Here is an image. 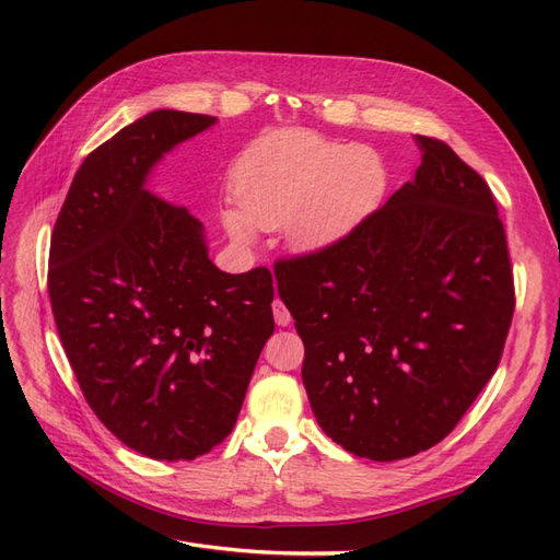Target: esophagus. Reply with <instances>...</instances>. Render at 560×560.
<instances>
[{
	"label": "esophagus",
	"mask_w": 560,
	"mask_h": 560,
	"mask_svg": "<svg viewBox=\"0 0 560 560\" xmlns=\"http://www.w3.org/2000/svg\"><path fill=\"white\" fill-rule=\"evenodd\" d=\"M273 317H276V325H278V327H287V325H290V322H292L290 311H287V306H284V303H282L280 299L273 301Z\"/></svg>",
	"instance_id": "34e87169"
}]
</instances>
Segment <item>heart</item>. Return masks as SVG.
Listing matches in <instances>:
<instances>
[{
  "instance_id": "b5f03b06",
  "label": "heart",
  "mask_w": 560,
  "mask_h": 560,
  "mask_svg": "<svg viewBox=\"0 0 560 560\" xmlns=\"http://www.w3.org/2000/svg\"><path fill=\"white\" fill-rule=\"evenodd\" d=\"M385 186L381 159L313 132H280L252 147L233 171L238 210L224 212L235 241L287 224V241L319 252L358 226L378 206Z\"/></svg>"
}]
</instances>
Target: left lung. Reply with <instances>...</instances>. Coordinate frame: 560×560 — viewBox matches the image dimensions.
Wrapping results in <instances>:
<instances>
[{
    "label": "left lung",
    "mask_w": 560,
    "mask_h": 560,
    "mask_svg": "<svg viewBox=\"0 0 560 560\" xmlns=\"http://www.w3.org/2000/svg\"><path fill=\"white\" fill-rule=\"evenodd\" d=\"M416 179L346 238L276 261L319 428L376 463L442 442L495 374L516 306L486 179L416 135Z\"/></svg>",
    "instance_id": "8db88e82"
}]
</instances>
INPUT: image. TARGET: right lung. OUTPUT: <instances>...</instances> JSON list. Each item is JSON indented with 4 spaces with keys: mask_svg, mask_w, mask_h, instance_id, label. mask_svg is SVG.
<instances>
[{
    "mask_svg": "<svg viewBox=\"0 0 560 560\" xmlns=\"http://www.w3.org/2000/svg\"><path fill=\"white\" fill-rule=\"evenodd\" d=\"M212 124L159 109L118 130L50 233V308L83 397L118 442L167 463L231 434L276 329L270 270H219L198 219L144 191L151 165Z\"/></svg>",
    "mask_w": 560,
    "mask_h": 560,
    "instance_id": "1",
    "label": "right lung"
}]
</instances>
